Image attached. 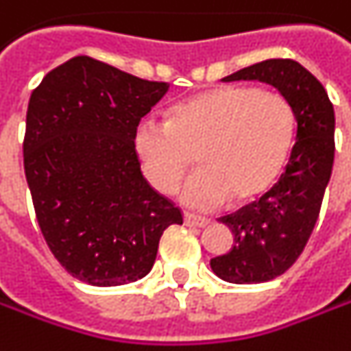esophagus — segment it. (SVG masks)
I'll use <instances>...</instances> for the list:
<instances>
[{
	"label": "esophagus",
	"mask_w": 351,
	"mask_h": 351,
	"mask_svg": "<svg viewBox=\"0 0 351 351\" xmlns=\"http://www.w3.org/2000/svg\"><path fill=\"white\" fill-rule=\"evenodd\" d=\"M184 221L185 225H191V227H205V225H209L207 217L195 215V213H184Z\"/></svg>",
	"instance_id": "obj_1"
}]
</instances>
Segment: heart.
<instances>
[{"label":"heart","mask_w":351,"mask_h":351,"mask_svg":"<svg viewBox=\"0 0 351 351\" xmlns=\"http://www.w3.org/2000/svg\"><path fill=\"white\" fill-rule=\"evenodd\" d=\"M294 138L289 98L253 86H219L171 106L166 126L142 120L132 146L144 178L162 193L176 189L193 156L199 169L180 189V199L211 209L227 197L239 205L269 191Z\"/></svg>","instance_id":"1"}]
</instances>
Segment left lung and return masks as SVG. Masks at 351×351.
<instances>
[{
    "instance_id": "8db88e82",
    "label": "left lung",
    "mask_w": 351,
    "mask_h": 351,
    "mask_svg": "<svg viewBox=\"0 0 351 351\" xmlns=\"http://www.w3.org/2000/svg\"><path fill=\"white\" fill-rule=\"evenodd\" d=\"M274 86L294 108L296 144L278 184L258 202L221 217L233 233L231 251L211 258V271L233 285L280 276L304 251L334 166V106L320 80L300 62L271 59L225 77Z\"/></svg>"
}]
</instances>
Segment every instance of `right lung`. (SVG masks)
Wrapping results in <instances>:
<instances>
[{
  "instance_id": "obj_1",
  "label": "right lung",
  "mask_w": 351,
  "mask_h": 351,
  "mask_svg": "<svg viewBox=\"0 0 351 351\" xmlns=\"http://www.w3.org/2000/svg\"><path fill=\"white\" fill-rule=\"evenodd\" d=\"M169 84L73 57L45 75L27 106L23 164L55 258L93 287L146 276L160 237L182 213L156 193L132 134Z\"/></svg>"
}]
</instances>
